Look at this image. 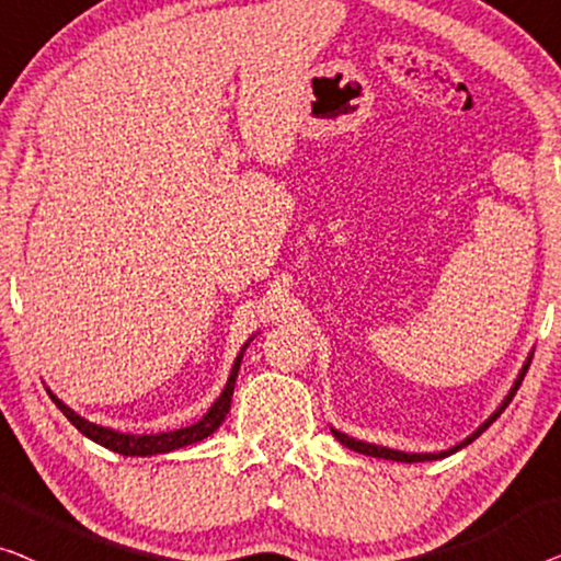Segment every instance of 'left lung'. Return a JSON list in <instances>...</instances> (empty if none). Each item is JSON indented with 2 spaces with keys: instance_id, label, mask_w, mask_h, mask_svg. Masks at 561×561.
Masks as SVG:
<instances>
[{
  "instance_id": "1",
  "label": "left lung",
  "mask_w": 561,
  "mask_h": 561,
  "mask_svg": "<svg viewBox=\"0 0 561 561\" xmlns=\"http://www.w3.org/2000/svg\"><path fill=\"white\" fill-rule=\"evenodd\" d=\"M534 356V353H531ZM531 356H528V360L524 363V368H520V374H518V378L514 381V386H511V391H508V397L503 399V404L495 409V412L488 416V420L480 424V427L472 432L470 437H465L460 445H455V447H449V449H442V453H401V449H391V447H381V445H370V442H360V439H356V437H348V435H343V432H337V430H333L330 427V432H333V437L341 442V445H345V447H351L353 453H360V455H368V457H383V460H397V462H427V460H439V457H447V455H453V453H457V449H462L465 445H470L472 439H478L480 435H483V432L491 427V424L499 420V416L503 414V409H506L508 404H511V399L516 397V391H518V386H520V381H524V376H526V370H528V366H531Z\"/></svg>"
}]
</instances>
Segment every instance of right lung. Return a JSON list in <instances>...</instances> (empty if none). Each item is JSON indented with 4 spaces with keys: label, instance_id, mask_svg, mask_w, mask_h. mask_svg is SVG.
Wrapping results in <instances>:
<instances>
[{
    "label": "right lung",
    "instance_id": "obj_1",
    "mask_svg": "<svg viewBox=\"0 0 561 561\" xmlns=\"http://www.w3.org/2000/svg\"><path fill=\"white\" fill-rule=\"evenodd\" d=\"M247 345H243L239 356H236L233 368H231V376H228V381L224 386V391H220V397L213 401V407L201 416L198 422L191 424V427H183V430L160 432V435H126V432H116V430H108V427H101V424L89 422V420H85V416L76 414L68 404H62V401L55 397V393H50V391H47V393H50V399L55 401V407H58L60 412L68 416V422L73 424V427L81 432V435L93 439L101 447L114 449V453L129 455V457H149V455L172 453V449L195 445V442L210 437L213 432H216L220 424H224L228 409H231L233 383H236V376H239V366H241V358H243V351H247Z\"/></svg>",
    "mask_w": 561,
    "mask_h": 561
}]
</instances>
